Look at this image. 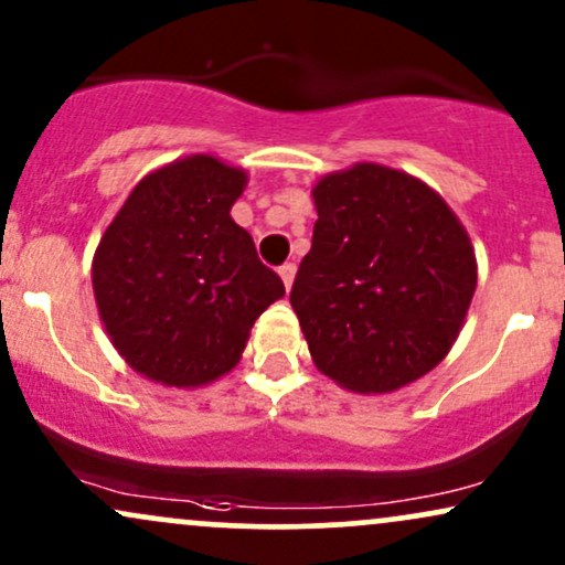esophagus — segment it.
<instances>
[{
	"label": "esophagus",
	"instance_id": "34e87169",
	"mask_svg": "<svg viewBox=\"0 0 565 565\" xmlns=\"http://www.w3.org/2000/svg\"><path fill=\"white\" fill-rule=\"evenodd\" d=\"M280 277L285 282V290H290V285H294V277H296V264H282L280 267Z\"/></svg>",
	"mask_w": 565,
	"mask_h": 565
}]
</instances>
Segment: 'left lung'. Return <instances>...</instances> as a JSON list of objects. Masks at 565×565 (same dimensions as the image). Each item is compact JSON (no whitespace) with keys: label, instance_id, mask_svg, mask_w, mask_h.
I'll use <instances>...</instances> for the list:
<instances>
[{"label":"left lung","instance_id":"left-lung-1","mask_svg":"<svg viewBox=\"0 0 565 565\" xmlns=\"http://www.w3.org/2000/svg\"><path fill=\"white\" fill-rule=\"evenodd\" d=\"M315 205L290 290L311 360L360 394L407 386L447 356L468 315V232L428 184L377 163L320 179Z\"/></svg>","mask_w":565,"mask_h":565}]
</instances>
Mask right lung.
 <instances>
[{
  "instance_id": "obj_1",
  "label": "right lung",
  "mask_w": 565,
  "mask_h": 565,
  "mask_svg": "<svg viewBox=\"0 0 565 565\" xmlns=\"http://www.w3.org/2000/svg\"><path fill=\"white\" fill-rule=\"evenodd\" d=\"M245 171L190 156L152 171L105 230L92 264L99 317L137 373L163 386L216 381L285 296L254 237L232 222Z\"/></svg>"
}]
</instances>
